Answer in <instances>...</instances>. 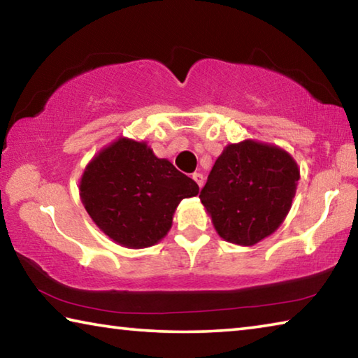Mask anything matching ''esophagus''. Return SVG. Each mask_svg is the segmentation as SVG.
Returning <instances> with one entry per match:
<instances>
[{
    "label": "esophagus",
    "instance_id": "1",
    "mask_svg": "<svg viewBox=\"0 0 358 358\" xmlns=\"http://www.w3.org/2000/svg\"><path fill=\"white\" fill-rule=\"evenodd\" d=\"M192 180L196 181V183L199 185V187H202V185H203V175L202 173H199V172L192 173Z\"/></svg>",
    "mask_w": 358,
    "mask_h": 358
}]
</instances>
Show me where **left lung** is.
Returning a JSON list of instances; mask_svg holds the SVG:
<instances>
[{
  "label": "left lung",
  "mask_w": 358,
  "mask_h": 358,
  "mask_svg": "<svg viewBox=\"0 0 358 358\" xmlns=\"http://www.w3.org/2000/svg\"><path fill=\"white\" fill-rule=\"evenodd\" d=\"M299 180L287 151L243 141L224 148L199 197L221 238L252 246L286 220Z\"/></svg>",
  "instance_id": "8db88e82"
}]
</instances>
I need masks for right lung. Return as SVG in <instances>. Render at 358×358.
I'll use <instances>...</instances> for the list:
<instances>
[{
    "instance_id": "right-lung-1",
    "label": "right lung",
    "mask_w": 358,
    "mask_h": 358,
    "mask_svg": "<svg viewBox=\"0 0 358 358\" xmlns=\"http://www.w3.org/2000/svg\"><path fill=\"white\" fill-rule=\"evenodd\" d=\"M199 194L192 178L156 157L145 142L120 137L85 167L80 199L96 226L132 250L156 245L172 227L186 197Z\"/></svg>"
}]
</instances>
